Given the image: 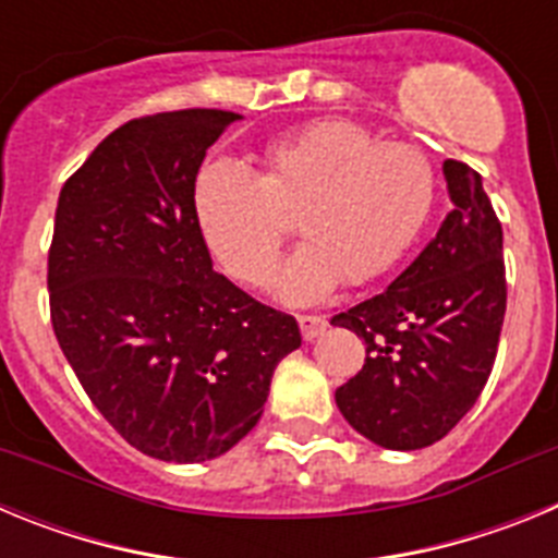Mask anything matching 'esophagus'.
Returning <instances> with one entry per match:
<instances>
[{"mask_svg": "<svg viewBox=\"0 0 558 558\" xmlns=\"http://www.w3.org/2000/svg\"><path fill=\"white\" fill-rule=\"evenodd\" d=\"M299 327H302L304 340H313L327 329V318L324 315H299Z\"/></svg>", "mask_w": 558, "mask_h": 558, "instance_id": "esophagus-1", "label": "esophagus"}]
</instances>
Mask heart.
I'll return each mask as SVG.
<instances>
[{
	"mask_svg": "<svg viewBox=\"0 0 558 558\" xmlns=\"http://www.w3.org/2000/svg\"><path fill=\"white\" fill-rule=\"evenodd\" d=\"M436 201V172L418 147L379 142L349 120L279 136L259 170L211 161L195 181L201 234L240 284L268 282L295 215L304 243L274 279L284 304H315L343 279L372 282L418 240Z\"/></svg>",
	"mask_w": 558,
	"mask_h": 558,
	"instance_id": "obj_1",
	"label": "heart"
}]
</instances>
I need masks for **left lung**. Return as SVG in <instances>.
Segmentation results:
<instances>
[{
	"mask_svg": "<svg viewBox=\"0 0 558 558\" xmlns=\"http://www.w3.org/2000/svg\"><path fill=\"white\" fill-rule=\"evenodd\" d=\"M452 211L379 295L332 318L366 340V363L335 391L349 425L386 450H422L481 397L506 315L502 226L481 175L447 159Z\"/></svg>",
	"mask_w": 558,
	"mask_h": 558,
	"instance_id": "1",
	"label": "left lung"
}]
</instances>
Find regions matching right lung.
<instances>
[{
  "mask_svg": "<svg viewBox=\"0 0 558 558\" xmlns=\"http://www.w3.org/2000/svg\"><path fill=\"white\" fill-rule=\"evenodd\" d=\"M234 111L140 117L63 184L49 245L52 329L83 391L128 445L159 461L229 452L263 416L293 315L211 270L195 179Z\"/></svg>",
  "mask_w": 558,
  "mask_h": 558,
  "instance_id": "1",
  "label": "right lung"
}]
</instances>
